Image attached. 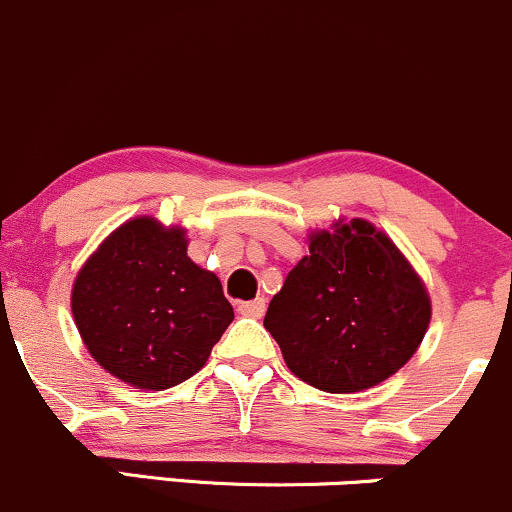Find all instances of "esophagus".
<instances>
[{"mask_svg":"<svg viewBox=\"0 0 512 512\" xmlns=\"http://www.w3.org/2000/svg\"><path fill=\"white\" fill-rule=\"evenodd\" d=\"M239 312L244 314V317H263V312H266V300H263V297H256V300L251 302H241Z\"/></svg>","mask_w":512,"mask_h":512,"instance_id":"obj_1","label":"esophagus"}]
</instances>
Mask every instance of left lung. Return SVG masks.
Returning a JSON list of instances; mask_svg holds the SVG:
<instances>
[{"label":"left lung","instance_id":"obj_1","mask_svg":"<svg viewBox=\"0 0 512 512\" xmlns=\"http://www.w3.org/2000/svg\"><path fill=\"white\" fill-rule=\"evenodd\" d=\"M263 326L285 365L329 394H353L411 360L430 324L421 275L387 234L355 217L314 229Z\"/></svg>","mask_w":512,"mask_h":512}]
</instances>
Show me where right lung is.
<instances>
[{
    "instance_id": "obj_1",
    "label": "right lung",
    "mask_w": 512,
    "mask_h": 512,
    "mask_svg": "<svg viewBox=\"0 0 512 512\" xmlns=\"http://www.w3.org/2000/svg\"><path fill=\"white\" fill-rule=\"evenodd\" d=\"M186 251V227L140 215L113 229L74 278L72 317L86 350L135 389L186 382L234 319L220 278Z\"/></svg>"
}]
</instances>
